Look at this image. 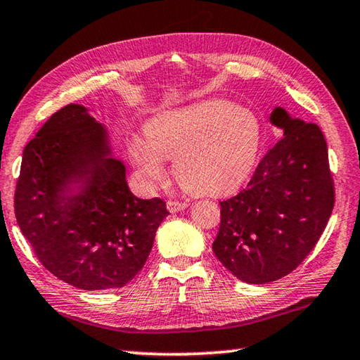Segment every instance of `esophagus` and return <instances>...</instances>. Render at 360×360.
<instances>
[{"mask_svg": "<svg viewBox=\"0 0 360 360\" xmlns=\"http://www.w3.org/2000/svg\"><path fill=\"white\" fill-rule=\"evenodd\" d=\"M167 208L169 212H179L182 210L187 208V203L186 202H176V200H169L167 203Z\"/></svg>", "mask_w": 360, "mask_h": 360, "instance_id": "obj_1", "label": "esophagus"}]
</instances>
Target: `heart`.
Returning a JSON list of instances; mask_svg holds the SVG:
<instances>
[{"label":"heart","instance_id":"heart-1","mask_svg":"<svg viewBox=\"0 0 360 360\" xmlns=\"http://www.w3.org/2000/svg\"><path fill=\"white\" fill-rule=\"evenodd\" d=\"M144 135L148 142L139 136L130 139L129 155L146 184L163 182L165 158H172L182 187L198 195L241 186L262 146L257 115L224 100L163 111L146 124Z\"/></svg>","mask_w":360,"mask_h":360}]
</instances>
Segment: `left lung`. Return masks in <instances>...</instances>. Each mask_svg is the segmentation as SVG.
<instances>
[{
  "label": "left lung",
  "mask_w": 360,
  "mask_h": 360,
  "mask_svg": "<svg viewBox=\"0 0 360 360\" xmlns=\"http://www.w3.org/2000/svg\"><path fill=\"white\" fill-rule=\"evenodd\" d=\"M270 122L284 136L268 149L248 187L221 202L212 243L219 262L249 284L294 271L321 238L335 203L319 127L292 119L283 108L273 109Z\"/></svg>",
  "instance_id": "left-lung-1"
}]
</instances>
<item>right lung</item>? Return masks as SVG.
<instances>
[{
	"label": "right lung",
	"mask_w": 360,
	"mask_h": 360,
	"mask_svg": "<svg viewBox=\"0 0 360 360\" xmlns=\"http://www.w3.org/2000/svg\"><path fill=\"white\" fill-rule=\"evenodd\" d=\"M14 208L41 264L84 290L131 281L169 214L162 198L130 192L106 129L81 105L52 114L25 146Z\"/></svg>",
	"instance_id": "add662e5"
}]
</instances>
